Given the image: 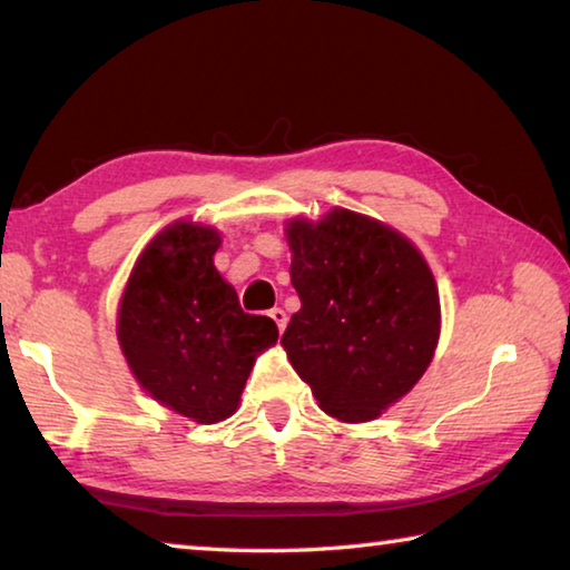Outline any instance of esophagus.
<instances>
[{
  "mask_svg": "<svg viewBox=\"0 0 570 570\" xmlns=\"http://www.w3.org/2000/svg\"><path fill=\"white\" fill-rule=\"evenodd\" d=\"M268 316H272V320L276 322L278 330H284V326H286V312H284L282 306H274L272 312H268Z\"/></svg>",
  "mask_w": 570,
  "mask_h": 570,
  "instance_id": "esophagus-1",
  "label": "esophagus"
}]
</instances>
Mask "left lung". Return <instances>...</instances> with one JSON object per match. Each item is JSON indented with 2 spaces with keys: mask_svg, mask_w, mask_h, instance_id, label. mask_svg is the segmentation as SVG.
<instances>
[{
  "mask_svg": "<svg viewBox=\"0 0 570 570\" xmlns=\"http://www.w3.org/2000/svg\"><path fill=\"white\" fill-rule=\"evenodd\" d=\"M292 284L302 308L282 344L320 407L344 422L374 420L428 370L440 298L407 238L352 210L292 220Z\"/></svg>",
  "mask_w": 570,
  "mask_h": 570,
  "instance_id": "1",
  "label": "left lung"
}]
</instances>
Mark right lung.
Here are the masks:
<instances>
[{"label": "right lung", "mask_w": 570, "mask_h": 570, "mask_svg": "<svg viewBox=\"0 0 570 570\" xmlns=\"http://www.w3.org/2000/svg\"><path fill=\"white\" fill-rule=\"evenodd\" d=\"M214 228L173 224L142 250L125 286L118 336L153 397L214 424L238 407L258 352L276 344L274 320L246 314L214 266Z\"/></svg>", "instance_id": "add662e5"}]
</instances>
